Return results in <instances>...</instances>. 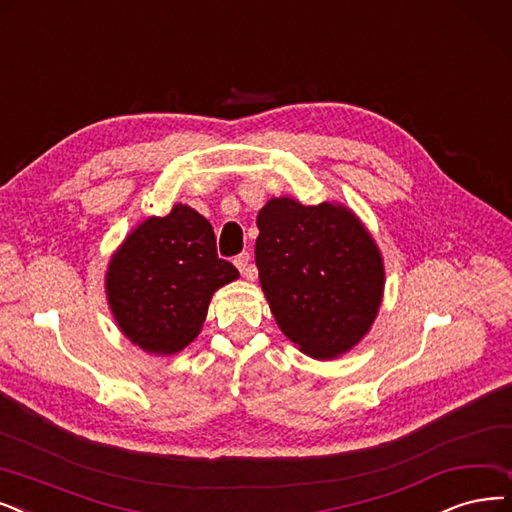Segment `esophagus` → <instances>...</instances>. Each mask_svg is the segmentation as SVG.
Here are the masks:
<instances>
[{"label": "esophagus", "instance_id": "34e87169", "mask_svg": "<svg viewBox=\"0 0 512 512\" xmlns=\"http://www.w3.org/2000/svg\"><path fill=\"white\" fill-rule=\"evenodd\" d=\"M235 267L241 271V275L248 281H254L258 277V271H256V267H252V256L248 252H243L235 258Z\"/></svg>", "mask_w": 512, "mask_h": 512}]
</instances>
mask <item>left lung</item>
I'll list each match as a JSON object with an SVG mask.
<instances>
[{
  "mask_svg": "<svg viewBox=\"0 0 512 512\" xmlns=\"http://www.w3.org/2000/svg\"><path fill=\"white\" fill-rule=\"evenodd\" d=\"M260 288L279 330L319 361L353 351L384 296V260L361 218L338 201L271 197L256 216Z\"/></svg>",
  "mask_w": 512,
  "mask_h": 512,
  "instance_id": "1",
  "label": "left lung"
}]
</instances>
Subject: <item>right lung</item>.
<instances>
[{
	"label": "right lung",
	"instance_id": "right-lung-1",
	"mask_svg": "<svg viewBox=\"0 0 512 512\" xmlns=\"http://www.w3.org/2000/svg\"><path fill=\"white\" fill-rule=\"evenodd\" d=\"M239 279L216 254L212 224L187 203L149 216L111 254L105 294L111 315L134 346L170 357L201 332L212 296Z\"/></svg>",
	"mask_w": 512,
	"mask_h": 512
}]
</instances>
